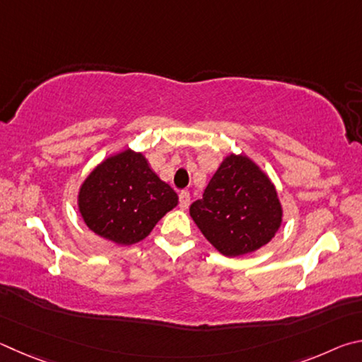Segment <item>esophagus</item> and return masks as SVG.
Masks as SVG:
<instances>
[{
	"label": "esophagus",
	"mask_w": 362,
	"mask_h": 362,
	"mask_svg": "<svg viewBox=\"0 0 362 362\" xmlns=\"http://www.w3.org/2000/svg\"><path fill=\"white\" fill-rule=\"evenodd\" d=\"M191 205V194L187 191H181L180 192V208L181 210H186Z\"/></svg>",
	"instance_id": "1"
}]
</instances>
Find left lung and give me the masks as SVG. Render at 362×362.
<instances>
[{
  "mask_svg": "<svg viewBox=\"0 0 362 362\" xmlns=\"http://www.w3.org/2000/svg\"><path fill=\"white\" fill-rule=\"evenodd\" d=\"M191 218L221 255L257 251L275 237L283 208L270 177L248 156L229 154L208 182Z\"/></svg>",
  "mask_w": 362,
  "mask_h": 362,
  "instance_id": "obj_1",
  "label": "left lung"
}]
</instances>
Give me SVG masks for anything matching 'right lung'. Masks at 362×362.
I'll return each instance as SVG.
<instances>
[{
    "instance_id": "right-lung-1",
    "label": "right lung",
    "mask_w": 362,
    "mask_h": 362,
    "mask_svg": "<svg viewBox=\"0 0 362 362\" xmlns=\"http://www.w3.org/2000/svg\"><path fill=\"white\" fill-rule=\"evenodd\" d=\"M176 205V192L151 170L143 152L132 149L98 163L78 194L88 229L122 246L144 240Z\"/></svg>"
}]
</instances>
